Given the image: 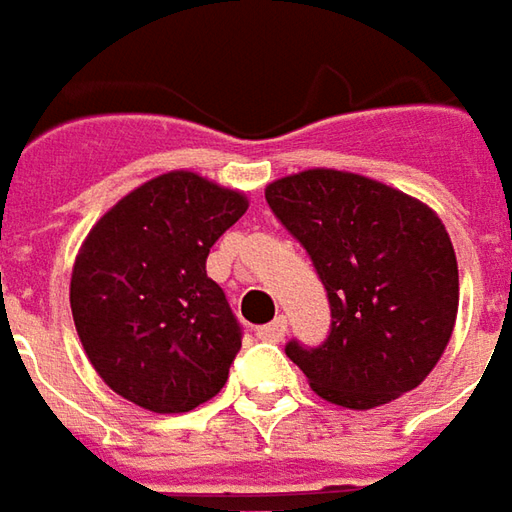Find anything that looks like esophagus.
Wrapping results in <instances>:
<instances>
[{"instance_id": "esophagus-1", "label": "esophagus", "mask_w": 512, "mask_h": 512, "mask_svg": "<svg viewBox=\"0 0 512 512\" xmlns=\"http://www.w3.org/2000/svg\"><path fill=\"white\" fill-rule=\"evenodd\" d=\"M285 330H288V319H285V316H277L274 322H269V325H263V328L257 330V336L266 339V342H280L285 336Z\"/></svg>"}]
</instances>
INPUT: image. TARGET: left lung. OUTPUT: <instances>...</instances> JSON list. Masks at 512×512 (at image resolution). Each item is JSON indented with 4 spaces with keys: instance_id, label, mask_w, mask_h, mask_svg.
I'll return each mask as SVG.
<instances>
[{
    "instance_id": "left-lung-1",
    "label": "left lung",
    "mask_w": 512,
    "mask_h": 512,
    "mask_svg": "<svg viewBox=\"0 0 512 512\" xmlns=\"http://www.w3.org/2000/svg\"><path fill=\"white\" fill-rule=\"evenodd\" d=\"M330 300L319 347L285 344L319 398L373 409L434 370L457 322L460 271L429 204L370 176L311 168L266 187Z\"/></svg>"
}]
</instances>
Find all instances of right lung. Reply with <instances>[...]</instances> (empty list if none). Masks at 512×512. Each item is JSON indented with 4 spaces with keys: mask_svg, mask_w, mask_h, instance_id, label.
Here are the masks:
<instances>
[{
    "mask_svg": "<svg viewBox=\"0 0 512 512\" xmlns=\"http://www.w3.org/2000/svg\"><path fill=\"white\" fill-rule=\"evenodd\" d=\"M246 210L241 190L170 170L89 229L69 305L92 367L125 401L179 415L227 384L241 325L207 277V255Z\"/></svg>",
    "mask_w": 512,
    "mask_h": 512,
    "instance_id": "add662e5",
    "label": "right lung"
}]
</instances>
